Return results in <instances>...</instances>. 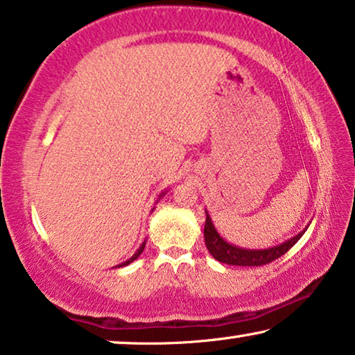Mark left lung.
Listing matches in <instances>:
<instances>
[{
  "label": "left lung",
  "mask_w": 355,
  "mask_h": 355,
  "mask_svg": "<svg viewBox=\"0 0 355 355\" xmlns=\"http://www.w3.org/2000/svg\"><path fill=\"white\" fill-rule=\"evenodd\" d=\"M309 225L299 232L296 236L286 239V241L282 244H277V246L267 248V249H246L239 248L236 244H232L223 239L218 232L214 227L211 220V216H209L206 211V223H204V241H206V246L209 252L212 254V257L216 261L227 263V266H239V267H259L266 266V263H270L277 261L278 257H282L284 252H288L294 244H296Z\"/></svg>",
  "instance_id": "obj_1"
}]
</instances>
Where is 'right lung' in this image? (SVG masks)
Instances as JSON below:
<instances>
[{"instance_id": "obj_1", "label": "right lung", "mask_w": 355, "mask_h": 355, "mask_svg": "<svg viewBox=\"0 0 355 355\" xmlns=\"http://www.w3.org/2000/svg\"><path fill=\"white\" fill-rule=\"evenodd\" d=\"M166 193H167V189H166V191H162L161 194H159V199H161V198H162V196H164V194H166ZM159 199H157V201H159ZM157 201H156V202H157ZM153 211H154V207H153ZM144 246H146V241H143V243H141V246H139V248H138V251H137V252H135L132 257H130V259H127V261H125V262L119 263V266H117V267H125V266H128V263H132L133 261H137V259L139 257V254H141V252H143V249H144Z\"/></svg>"}]
</instances>
